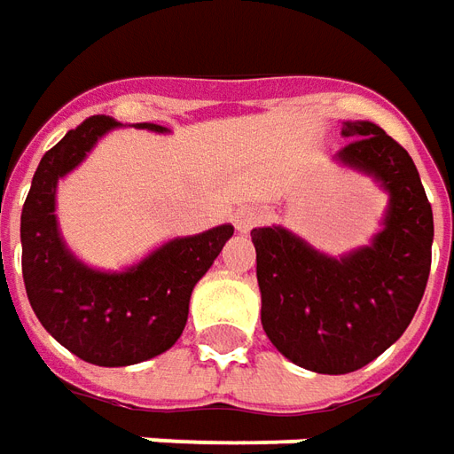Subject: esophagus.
<instances>
[{"label": "esophagus", "instance_id": "obj_1", "mask_svg": "<svg viewBox=\"0 0 454 454\" xmlns=\"http://www.w3.org/2000/svg\"><path fill=\"white\" fill-rule=\"evenodd\" d=\"M262 221V214H260L258 208H253V206H243V208H238L236 214H233V226H236L238 233H248L250 228H255Z\"/></svg>", "mask_w": 454, "mask_h": 454}]
</instances>
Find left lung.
<instances>
[{"label": "left lung", "mask_w": 454, "mask_h": 454, "mask_svg": "<svg viewBox=\"0 0 454 454\" xmlns=\"http://www.w3.org/2000/svg\"><path fill=\"white\" fill-rule=\"evenodd\" d=\"M337 160L388 192L371 246L332 258L282 226L253 228L260 322L282 356L317 373H351L398 341L426 293L433 208L411 154L379 125L344 122Z\"/></svg>", "instance_id": "8db88e82"}]
</instances>
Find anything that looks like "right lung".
Here are the masks:
<instances>
[{"label": "right lung", "instance_id": "right-lung-1", "mask_svg": "<svg viewBox=\"0 0 454 454\" xmlns=\"http://www.w3.org/2000/svg\"><path fill=\"white\" fill-rule=\"evenodd\" d=\"M120 122L88 117L39 161L21 208V272L28 302L59 344L95 366L154 359L182 337L194 285L214 265L233 226L174 238L122 272L88 268L63 243L56 186ZM137 128L167 132L161 125Z\"/></svg>", "mask_w": 454, "mask_h": 454}]
</instances>
